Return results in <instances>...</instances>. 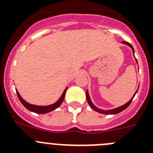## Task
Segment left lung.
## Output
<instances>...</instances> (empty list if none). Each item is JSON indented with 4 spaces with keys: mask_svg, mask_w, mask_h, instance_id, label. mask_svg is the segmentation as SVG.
<instances>
[{
    "mask_svg": "<svg viewBox=\"0 0 153 153\" xmlns=\"http://www.w3.org/2000/svg\"><path fill=\"white\" fill-rule=\"evenodd\" d=\"M122 44L124 45H128L129 47L131 48V49H132L133 51V53H134V48H133V46L131 45L130 43L127 42H122ZM134 57H135V56H134ZM136 62L137 63V60L136 59ZM138 64V63H137ZM138 89H139V86H138ZM138 89H137V90L136 91V92L134 93V95L133 96V97L131 98V100L129 101V102H127V103H125L124 105H123L120 106V107H117V108H113V109H111V110H103V109H101L99 108L96 107L95 105L92 103V102L91 101V99L90 97H89V92H88V91L86 90V99H87V102L88 104L89 105V106H90L91 108H92V109H93L94 111H96L99 112V113H100V114H118V113H120V112H121L122 111L125 110L126 108H127V107H128L129 105H130V104L131 103V102H132L133 99L134 98V96H135V95L137 94V91H138Z\"/></svg>",
    "mask_w": 153,
    "mask_h": 153,
    "instance_id": "1",
    "label": "left lung"
}]
</instances>
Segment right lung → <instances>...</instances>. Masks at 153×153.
<instances>
[{
	"label": "right lung",
	"instance_id": "obj_1",
	"mask_svg": "<svg viewBox=\"0 0 153 153\" xmlns=\"http://www.w3.org/2000/svg\"><path fill=\"white\" fill-rule=\"evenodd\" d=\"M67 87L66 88L65 90L64 91L63 94L61 95V96L60 97V99L57 101L56 102H54V104L49 105H36L30 104L29 102H26L24 99L21 97V96L19 95V92L16 89V94H17L18 98H19V101L22 104V105L24 106L26 108H27L28 110L30 111H33L34 113H37V114H46V113H48V112L52 111L53 110H55L56 108H57L58 107H60L61 104H62L63 101L64 99V96H65L66 91H67Z\"/></svg>",
	"mask_w": 153,
	"mask_h": 153
}]
</instances>
